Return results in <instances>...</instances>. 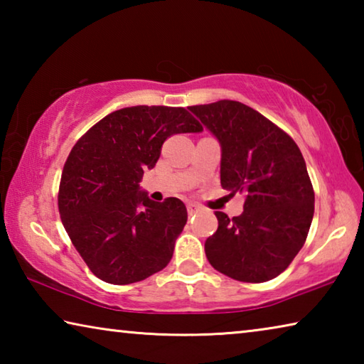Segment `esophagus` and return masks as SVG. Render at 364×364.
<instances>
[{"label":"esophagus","instance_id":"34e87169","mask_svg":"<svg viewBox=\"0 0 364 364\" xmlns=\"http://www.w3.org/2000/svg\"><path fill=\"white\" fill-rule=\"evenodd\" d=\"M199 210H200V205L194 204V202H189V204H188V213L189 215H194L196 212H199Z\"/></svg>","mask_w":364,"mask_h":364}]
</instances>
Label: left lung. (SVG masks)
<instances>
[{"mask_svg":"<svg viewBox=\"0 0 364 364\" xmlns=\"http://www.w3.org/2000/svg\"><path fill=\"white\" fill-rule=\"evenodd\" d=\"M189 110L221 146V186L245 194L239 217L215 212L218 230L205 241L207 260L236 281L276 278L304 247L315 212L299 146L242 102L223 100Z\"/></svg>","mask_w":364,"mask_h":364,"instance_id":"obj_1","label":"left lung"}]
</instances>
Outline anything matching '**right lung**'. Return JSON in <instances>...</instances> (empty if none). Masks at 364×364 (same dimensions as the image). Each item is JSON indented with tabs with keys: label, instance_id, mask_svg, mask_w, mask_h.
I'll return each mask as SVG.
<instances>
[{
	"label": "right lung",
	"instance_id": "obj_1",
	"mask_svg": "<svg viewBox=\"0 0 364 364\" xmlns=\"http://www.w3.org/2000/svg\"><path fill=\"white\" fill-rule=\"evenodd\" d=\"M183 107L134 106L104 117L67 157L59 184V213L91 273L109 284H132L167 267L188 221L176 197L154 202L139 189L156 167L164 141L199 133Z\"/></svg>",
	"mask_w": 364,
	"mask_h": 364
}]
</instances>
